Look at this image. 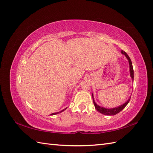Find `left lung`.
<instances>
[{
  "mask_svg": "<svg viewBox=\"0 0 153 153\" xmlns=\"http://www.w3.org/2000/svg\"><path fill=\"white\" fill-rule=\"evenodd\" d=\"M121 53H122V54H124L125 55L126 57L127 58V59H128V60L129 62V72H130V76L131 77L132 81H133V82H134V68H133L131 60L130 59V58L129 57L128 54H127L126 52H124L123 51H121ZM92 97H93V100L94 105H95V108H96V110H97V111H99L100 113L102 114L107 115V116H114V115H116V114H118L120 111H122V110L126 106V105L129 103V100H130V99H131V97H129V99H128V100H127L126 102L122 104V105H120V106H119L118 107H115V108H105V107L99 106L95 102V100H94V96H93V93H92Z\"/></svg>",
  "mask_w": 153,
  "mask_h": 153,
  "instance_id": "1",
  "label": "left lung"
}]
</instances>
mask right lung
Wrapping results in <instances>:
<instances>
[{
    "label": "right lung",
    "mask_w": 153,
    "mask_h": 153,
    "mask_svg": "<svg viewBox=\"0 0 153 153\" xmlns=\"http://www.w3.org/2000/svg\"><path fill=\"white\" fill-rule=\"evenodd\" d=\"M66 108H65V109H64V110H61L60 112H54V113H53V114H51V115H56V114H59V113H60V112H63V111H64L65 110H66Z\"/></svg>",
    "instance_id": "add662e5"
}]
</instances>
